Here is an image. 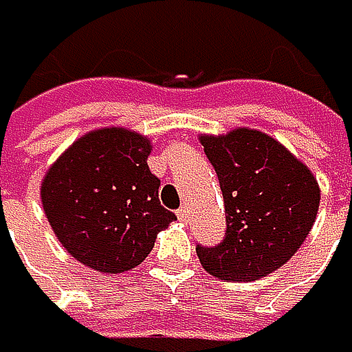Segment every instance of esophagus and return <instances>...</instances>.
<instances>
[{
  "label": "esophagus",
  "mask_w": 352,
  "mask_h": 352,
  "mask_svg": "<svg viewBox=\"0 0 352 352\" xmlns=\"http://www.w3.org/2000/svg\"><path fill=\"white\" fill-rule=\"evenodd\" d=\"M177 219L186 223V221H188V210H186V208H179V210H177Z\"/></svg>",
  "instance_id": "1"
}]
</instances>
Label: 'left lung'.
<instances>
[{
  "label": "left lung",
  "mask_w": 352,
  "mask_h": 352,
  "mask_svg": "<svg viewBox=\"0 0 352 352\" xmlns=\"http://www.w3.org/2000/svg\"><path fill=\"white\" fill-rule=\"evenodd\" d=\"M226 206V236L197 245L204 270L219 280H258L294 256L320 208V186L278 140L256 129L201 135Z\"/></svg>",
  "instance_id": "1"
}]
</instances>
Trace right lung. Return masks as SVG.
<instances>
[{
  "label": "right lung",
  "instance_id": "1",
  "mask_svg": "<svg viewBox=\"0 0 352 352\" xmlns=\"http://www.w3.org/2000/svg\"><path fill=\"white\" fill-rule=\"evenodd\" d=\"M151 140L131 129L85 133L41 182L45 217L74 258L100 274L138 267L175 217L148 170Z\"/></svg>",
  "mask_w": 352,
  "mask_h": 352
}]
</instances>
